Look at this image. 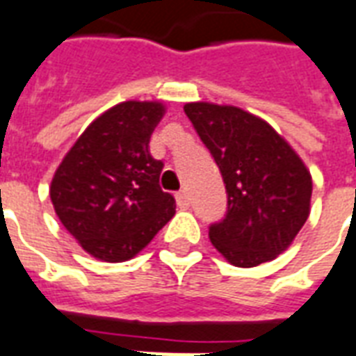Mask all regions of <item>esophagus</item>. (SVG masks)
Wrapping results in <instances>:
<instances>
[{
	"mask_svg": "<svg viewBox=\"0 0 356 356\" xmlns=\"http://www.w3.org/2000/svg\"><path fill=\"white\" fill-rule=\"evenodd\" d=\"M175 200H177V205L181 209H188V205H191V200H188V194L186 191H181L175 194Z\"/></svg>",
	"mask_w": 356,
	"mask_h": 356,
	"instance_id": "1",
	"label": "esophagus"
}]
</instances>
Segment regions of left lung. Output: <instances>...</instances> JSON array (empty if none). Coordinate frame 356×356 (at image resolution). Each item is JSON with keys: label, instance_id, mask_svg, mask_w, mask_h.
I'll return each instance as SVG.
<instances>
[{"label": "left lung", "instance_id": "obj_1", "mask_svg": "<svg viewBox=\"0 0 356 356\" xmlns=\"http://www.w3.org/2000/svg\"><path fill=\"white\" fill-rule=\"evenodd\" d=\"M185 113L228 194L225 218L209 226L213 247L239 268L273 260L309 217L313 183L302 158L266 120L239 107L194 102Z\"/></svg>", "mask_w": 356, "mask_h": 356}]
</instances>
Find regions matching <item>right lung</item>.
Listing matches in <instances>:
<instances>
[{"instance_id":"obj_1","label":"right lung","mask_w":356,"mask_h":356,"mask_svg":"<svg viewBox=\"0 0 356 356\" xmlns=\"http://www.w3.org/2000/svg\"><path fill=\"white\" fill-rule=\"evenodd\" d=\"M164 113L160 102H122L107 109L52 177L60 222L96 259L130 260L175 215V198L160 188L164 164L149 152Z\"/></svg>"}]
</instances>
